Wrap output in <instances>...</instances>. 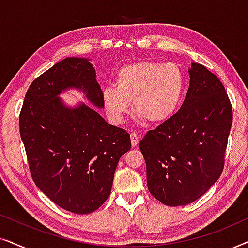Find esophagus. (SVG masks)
<instances>
[{"label": "esophagus", "instance_id": "34e87169", "mask_svg": "<svg viewBox=\"0 0 248 248\" xmlns=\"http://www.w3.org/2000/svg\"><path fill=\"white\" fill-rule=\"evenodd\" d=\"M130 137H131V144H132V147H135V145L138 144V140H139V137H138V134L135 133V132H132V133L130 134Z\"/></svg>", "mask_w": 248, "mask_h": 248}]
</instances>
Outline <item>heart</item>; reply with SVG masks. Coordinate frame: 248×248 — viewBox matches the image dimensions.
<instances>
[{
	"instance_id": "1",
	"label": "heart",
	"mask_w": 248,
	"mask_h": 248,
	"mask_svg": "<svg viewBox=\"0 0 248 248\" xmlns=\"http://www.w3.org/2000/svg\"><path fill=\"white\" fill-rule=\"evenodd\" d=\"M185 77L175 63L143 61L122 66L115 77V86L101 93L104 109L110 122L121 124L130 111L154 124L170 120L181 106Z\"/></svg>"
}]
</instances>
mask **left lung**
<instances>
[{"mask_svg": "<svg viewBox=\"0 0 248 248\" xmlns=\"http://www.w3.org/2000/svg\"><path fill=\"white\" fill-rule=\"evenodd\" d=\"M181 109L140 141L149 192L169 206L208 192L223 169L232 108L225 87L205 66L192 63Z\"/></svg>", "mask_w": 248, "mask_h": 248, "instance_id": "1", "label": "left lung"}]
</instances>
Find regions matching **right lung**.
<instances>
[{
  "instance_id": "1",
  "label": "right lung",
  "mask_w": 248,
  "mask_h": 248,
  "mask_svg": "<svg viewBox=\"0 0 248 248\" xmlns=\"http://www.w3.org/2000/svg\"><path fill=\"white\" fill-rule=\"evenodd\" d=\"M70 89L104 107L90 60L66 57L30 84L19 117L20 135L37 187L64 210L87 215L110 195L118 160L131 149V139L83 101L64 103L60 94Z\"/></svg>"
}]
</instances>
